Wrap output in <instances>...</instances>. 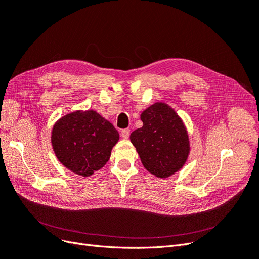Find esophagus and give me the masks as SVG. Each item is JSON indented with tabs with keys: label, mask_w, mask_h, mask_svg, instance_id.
<instances>
[{
	"label": "esophagus",
	"mask_w": 259,
	"mask_h": 259,
	"mask_svg": "<svg viewBox=\"0 0 259 259\" xmlns=\"http://www.w3.org/2000/svg\"><path fill=\"white\" fill-rule=\"evenodd\" d=\"M120 135H121L122 139L127 140V139H129V137H130V130H129V129H123V130L120 132Z\"/></svg>",
	"instance_id": "1"
}]
</instances>
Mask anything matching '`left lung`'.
Here are the masks:
<instances>
[{
	"instance_id": "left-lung-1",
	"label": "left lung",
	"mask_w": 259,
	"mask_h": 259,
	"mask_svg": "<svg viewBox=\"0 0 259 259\" xmlns=\"http://www.w3.org/2000/svg\"><path fill=\"white\" fill-rule=\"evenodd\" d=\"M143 126L133 131L130 141L144 168L159 179L179 172L188 159L190 142L184 121L173 107L156 102L141 114Z\"/></svg>"
}]
</instances>
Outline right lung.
<instances>
[{
	"label": "right lung",
	"instance_id": "1",
	"mask_svg": "<svg viewBox=\"0 0 259 259\" xmlns=\"http://www.w3.org/2000/svg\"><path fill=\"white\" fill-rule=\"evenodd\" d=\"M51 138L57 159L68 170L87 178L106 164L119 133L96 111L78 110L58 119Z\"/></svg>",
	"mask_w": 259,
	"mask_h": 259
}]
</instances>
